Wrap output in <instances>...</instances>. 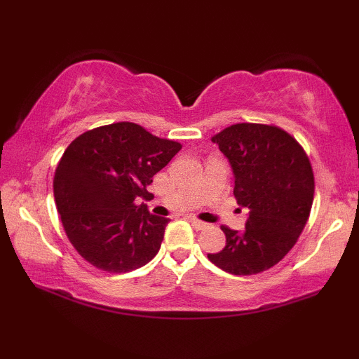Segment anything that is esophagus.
<instances>
[{"label":"esophagus","mask_w":359,"mask_h":359,"mask_svg":"<svg viewBox=\"0 0 359 359\" xmlns=\"http://www.w3.org/2000/svg\"><path fill=\"white\" fill-rule=\"evenodd\" d=\"M188 222L191 223V226H193L194 229H204L205 226H208V223L198 220V218H194V217H188Z\"/></svg>","instance_id":"34e87169"}]
</instances>
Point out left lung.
Returning a JSON list of instances; mask_svg holds the SVG:
<instances>
[{
	"mask_svg": "<svg viewBox=\"0 0 359 359\" xmlns=\"http://www.w3.org/2000/svg\"><path fill=\"white\" fill-rule=\"evenodd\" d=\"M234 174V196L248 209L244 231L222 226L226 245L208 258L224 272L252 276L282 261L311 215L315 180L306 151L274 125L236 123L212 137Z\"/></svg>",
	"mask_w": 359,
	"mask_h": 359,
	"instance_id": "obj_1",
	"label": "left lung"
}]
</instances>
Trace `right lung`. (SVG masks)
<instances>
[{"label": "right lung", "mask_w": 359, "mask_h": 359, "mask_svg": "<svg viewBox=\"0 0 359 359\" xmlns=\"http://www.w3.org/2000/svg\"><path fill=\"white\" fill-rule=\"evenodd\" d=\"M182 145L130 121L104 125L76 137L53 177L57 210L72 247L101 271L123 274L155 257L169 218L151 215V177Z\"/></svg>", "instance_id": "1"}]
</instances>
